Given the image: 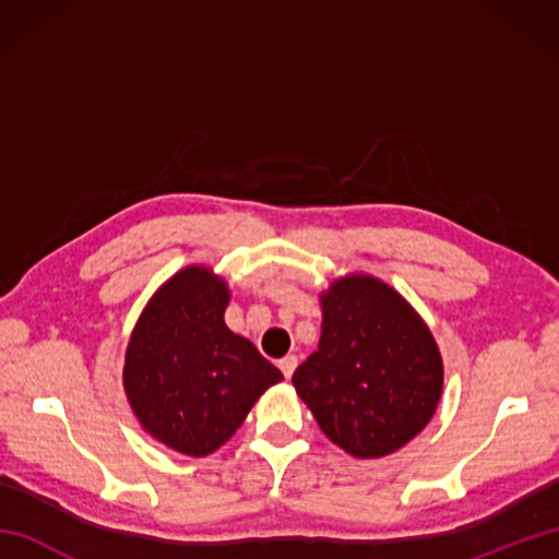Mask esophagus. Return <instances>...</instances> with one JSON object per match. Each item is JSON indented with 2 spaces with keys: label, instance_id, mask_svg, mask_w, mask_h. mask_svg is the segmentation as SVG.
Returning <instances> with one entry per match:
<instances>
[{
  "label": "esophagus",
  "instance_id": "1",
  "mask_svg": "<svg viewBox=\"0 0 559 559\" xmlns=\"http://www.w3.org/2000/svg\"><path fill=\"white\" fill-rule=\"evenodd\" d=\"M278 367H281L283 377L290 379V377H293V372H295V367H298V358H295V355H286V358L278 360Z\"/></svg>",
  "mask_w": 559,
  "mask_h": 559
}]
</instances>
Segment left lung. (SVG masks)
Returning a JSON list of instances; mask_svg holds the SVG:
<instances>
[{
  "instance_id": "obj_1",
  "label": "left lung",
  "mask_w": 559,
  "mask_h": 559,
  "mask_svg": "<svg viewBox=\"0 0 559 559\" xmlns=\"http://www.w3.org/2000/svg\"><path fill=\"white\" fill-rule=\"evenodd\" d=\"M322 338L293 386L322 432L358 459L408 444L430 423L444 367L420 314L372 276L353 273L322 295Z\"/></svg>"
}]
</instances>
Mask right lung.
Instances as JSON below:
<instances>
[{"label":"right lung","instance_id":"1","mask_svg":"<svg viewBox=\"0 0 559 559\" xmlns=\"http://www.w3.org/2000/svg\"><path fill=\"white\" fill-rule=\"evenodd\" d=\"M225 281L187 266L163 283L132 331L124 391L141 427L187 456H209L237 432L254 401L283 374L233 334Z\"/></svg>","mask_w":559,"mask_h":559}]
</instances>
